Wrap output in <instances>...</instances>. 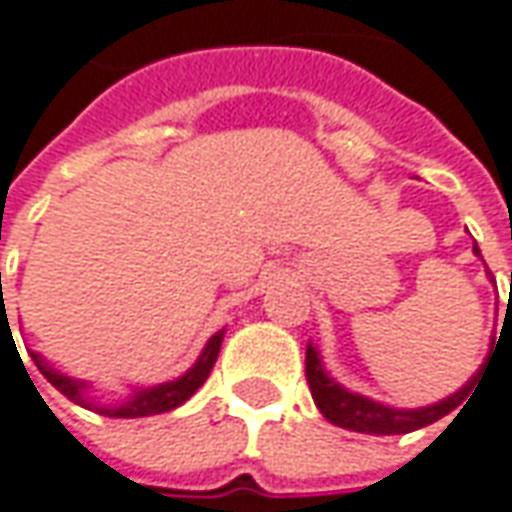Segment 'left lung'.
Returning <instances> with one entry per match:
<instances>
[{"instance_id":"8db88e82","label":"left lung","mask_w":512,"mask_h":512,"mask_svg":"<svg viewBox=\"0 0 512 512\" xmlns=\"http://www.w3.org/2000/svg\"><path fill=\"white\" fill-rule=\"evenodd\" d=\"M473 252L481 257L478 246L473 243ZM493 346V344H490ZM493 352V349H490ZM490 361V355H487ZM484 361V364H487ZM481 364V369H484ZM478 369L476 375L464 384L461 389H456L453 395L435 401V404H427V407H415V410H404V407H389V404H381V401H372L361 392H352L346 389L344 384H338L321 361V352L318 346H312V341L306 344V381H309V389H312V398H315V407L323 412V418L335 427H344V430H352V433H367V435H404L412 433V430H421L427 424H433L438 418H444L447 412H453L470 395V387L473 381H478L481 375Z\"/></svg>"}]
</instances>
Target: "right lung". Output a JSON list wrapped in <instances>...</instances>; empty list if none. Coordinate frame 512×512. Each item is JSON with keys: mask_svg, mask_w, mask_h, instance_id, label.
I'll return each mask as SVG.
<instances>
[{"mask_svg": "<svg viewBox=\"0 0 512 512\" xmlns=\"http://www.w3.org/2000/svg\"><path fill=\"white\" fill-rule=\"evenodd\" d=\"M223 329L209 338V344L203 346L200 358L191 364L180 378L174 381H163V384H154V387H134L131 395L117 401V404H108V401H100L97 395H91V384L88 381H79V378H71L65 372L54 369L42 355L31 352L34 364L39 367V372L48 378V384H54L68 401H74L85 410L100 412V415H108V418H145V415H160V412L177 410L180 404H186L191 395L197 389L206 384L209 372H212L214 361H217V352H220V344H223Z\"/></svg>", "mask_w": 512, "mask_h": 512, "instance_id": "obj_1", "label": "right lung"}]
</instances>
